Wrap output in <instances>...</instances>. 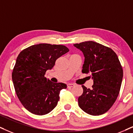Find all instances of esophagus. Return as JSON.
I'll return each instance as SVG.
<instances>
[{"label": "esophagus", "instance_id": "obj_1", "mask_svg": "<svg viewBox=\"0 0 133 133\" xmlns=\"http://www.w3.org/2000/svg\"><path fill=\"white\" fill-rule=\"evenodd\" d=\"M75 85L73 83H68V88H72V87H74Z\"/></svg>", "mask_w": 133, "mask_h": 133}]
</instances>
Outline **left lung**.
Returning a JSON list of instances; mask_svg holds the SVG:
<instances>
[{
  "mask_svg": "<svg viewBox=\"0 0 133 133\" xmlns=\"http://www.w3.org/2000/svg\"><path fill=\"white\" fill-rule=\"evenodd\" d=\"M83 53L85 61L82 73L91 74L92 88L82 85L79 107L91 115H100L110 109L120 91L123 69L118 56L111 48L93 41L74 44Z\"/></svg>",
  "mask_w": 133,
  "mask_h": 133,
  "instance_id": "left-lung-1",
  "label": "left lung"
}]
</instances>
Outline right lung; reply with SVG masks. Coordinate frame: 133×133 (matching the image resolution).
<instances>
[{"label":"right lung","mask_w":133,"mask_h":133,"mask_svg":"<svg viewBox=\"0 0 133 133\" xmlns=\"http://www.w3.org/2000/svg\"><path fill=\"white\" fill-rule=\"evenodd\" d=\"M69 51L65 46L39 43L23 50L16 59L12 80L16 95L24 108L37 115L48 114L56 106L63 83L45 77L57 59Z\"/></svg>","instance_id":"add662e5"}]
</instances>
